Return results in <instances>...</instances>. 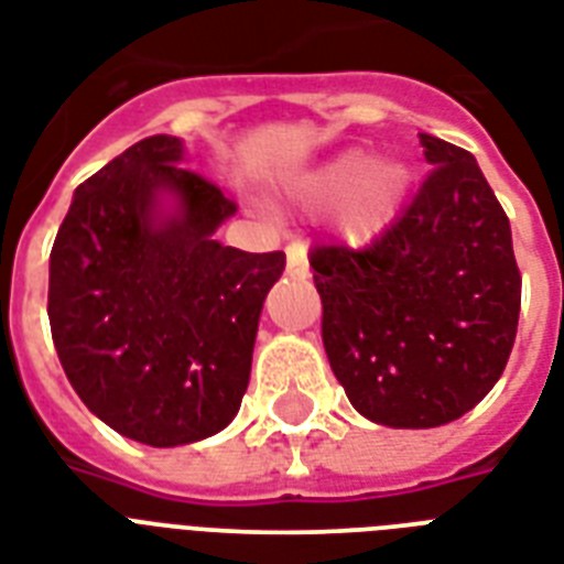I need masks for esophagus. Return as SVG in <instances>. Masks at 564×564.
Listing matches in <instances>:
<instances>
[{
	"label": "esophagus",
	"mask_w": 564,
	"mask_h": 564,
	"mask_svg": "<svg viewBox=\"0 0 564 564\" xmlns=\"http://www.w3.org/2000/svg\"><path fill=\"white\" fill-rule=\"evenodd\" d=\"M286 274L290 278H307L310 274V265H307V248L301 246V242H292L286 248Z\"/></svg>",
	"instance_id": "esophagus-1"
}]
</instances>
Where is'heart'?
<instances>
[{
	"mask_svg": "<svg viewBox=\"0 0 564 564\" xmlns=\"http://www.w3.org/2000/svg\"><path fill=\"white\" fill-rule=\"evenodd\" d=\"M406 189V170L401 163H371L369 154L351 152L327 163L316 175L295 184V193L307 202H339L351 195L345 210V230L354 239H371L389 225Z\"/></svg>",
	"mask_w": 564,
	"mask_h": 564,
	"instance_id": "b5f03b06",
	"label": "heart"
}]
</instances>
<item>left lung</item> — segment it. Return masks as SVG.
<instances>
[{
	"label": "left lung",
	"mask_w": 564,
	"mask_h": 564,
	"mask_svg": "<svg viewBox=\"0 0 564 564\" xmlns=\"http://www.w3.org/2000/svg\"><path fill=\"white\" fill-rule=\"evenodd\" d=\"M427 181L369 248L316 246L322 343L354 410L383 427L456 421L491 392L521 313L512 230L474 154L419 134Z\"/></svg>",
	"instance_id": "1"
}]
</instances>
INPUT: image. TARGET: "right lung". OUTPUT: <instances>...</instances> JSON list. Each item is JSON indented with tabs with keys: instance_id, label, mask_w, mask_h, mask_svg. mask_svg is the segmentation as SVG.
<instances>
[{
	"instance_id": "right-lung-1",
	"label": "right lung",
	"mask_w": 564,
	"mask_h": 564,
	"mask_svg": "<svg viewBox=\"0 0 564 564\" xmlns=\"http://www.w3.org/2000/svg\"><path fill=\"white\" fill-rule=\"evenodd\" d=\"M145 137L75 189L48 257L57 360L87 410L152 447L193 445L239 412L263 301L286 254L213 237L237 204Z\"/></svg>"
}]
</instances>
